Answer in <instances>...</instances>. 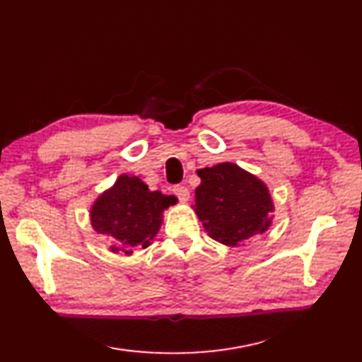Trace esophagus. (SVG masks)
I'll return each instance as SVG.
<instances>
[{
    "label": "esophagus",
    "mask_w": 362,
    "mask_h": 362,
    "mask_svg": "<svg viewBox=\"0 0 362 362\" xmlns=\"http://www.w3.org/2000/svg\"><path fill=\"white\" fill-rule=\"evenodd\" d=\"M173 192L177 196V199L180 202H188L189 200V189L187 187H183V185H175V187L173 188Z\"/></svg>",
    "instance_id": "obj_1"
}]
</instances>
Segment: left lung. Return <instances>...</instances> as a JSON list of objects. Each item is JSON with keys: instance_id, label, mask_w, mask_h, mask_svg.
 I'll list each match as a JSON object with an SVG mask.
<instances>
[{"instance_id": "left-lung-1", "label": "left lung", "mask_w": 362, "mask_h": 362, "mask_svg": "<svg viewBox=\"0 0 362 362\" xmlns=\"http://www.w3.org/2000/svg\"><path fill=\"white\" fill-rule=\"evenodd\" d=\"M194 211L211 238L240 246L272 225L274 202L266 185L238 165L223 162L197 170Z\"/></svg>"}]
</instances>
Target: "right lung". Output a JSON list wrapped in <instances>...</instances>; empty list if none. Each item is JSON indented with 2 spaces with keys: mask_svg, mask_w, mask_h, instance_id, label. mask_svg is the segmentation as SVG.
<instances>
[{
  "mask_svg": "<svg viewBox=\"0 0 362 362\" xmlns=\"http://www.w3.org/2000/svg\"><path fill=\"white\" fill-rule=\"evenodd\" d=\"M175 202L174 196L150 191L136 175L122 174L93 203L91 226L115 238L111 252L132 255L134 247L150 246L162 225V212Z\"/></svg>",
  "mask_w": 362,
  "mask_h": 362,
  "instance_id": "obj_1",
  "label": "right lung"
}]
</instances>
